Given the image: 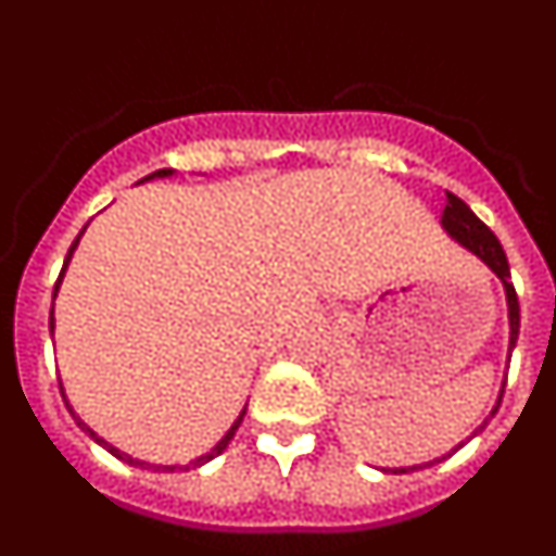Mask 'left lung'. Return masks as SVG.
I'll list each match as a JSON object with an SVG mask.
<instances>
[{
    "label": "left lung",
    "instance_id": "8db88e82",
    "mask_svg": "<svg viewBox=\"0 0 556 556\" xmlns=\"http://www.w3.org/2000/svg\"><path fill=\"white\" fill-rule=\"evenodd\" d=\"M443 228L448 230L451 236H454L456 242L465 244V248L470 250V253H476L481 258V262L488 264L490 269H493L495 275L501 278V283H504V289H507V306H509V351L515 348V342H518V328H520V306H518V294H515V287H513V275H509V262H507V253H504V248H501L498 236L493 233V230L488 228V225L481 223L479 217H476L473 211L468 208V203H462L456 194H451V191H445V211H443ZM501 404V397H498ZM498 404H495L493 415L498 412ZM490 415V417H493ZM488 417V420H490ZM488 420L479 426V429L473 431V437L479 434V431H484V426H488ZM470 440V437H468ZM465 445V443H462ZM456 451V448H454ZM445 459V456H443ZM440 462V459H434ZM420 465H415V468L409 470H417ZM406 468L395 470V473H409Z\"/></svg>",
    "mask_w": 556,
    "mask_h": 556
}]
</instances>
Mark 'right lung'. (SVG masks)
I'll return each mask as SVG.
<instances>
[{
    "mask_svg": "<svg viewBox=\"0 0 556 556\" xmlns=\"http://www.w3.org/2000/svg\"><path fill=\"white\" fill-rule=\"evenodd\" d=\"M166 175H172V169H159V172H152V175H147L144 180H152V178H166ZM80 236H83V230H80V233H77V239H75V242H72V248H68V253H66V262H63V269H61V275H58V281H55V292H52V294H58V287H61V278H63V273H66V264H68V258H72V253H75L77 242H80ZM52 328H55V320H52V312H49V331H52ZM61 395H63V387H61ZM63 401H66V397H63ZM66 406H68V404H66ZM68 412H72V409H68ZM72 417H75V420H77V426H80V429L86 431V434L91 437V440H94V443H100L102 448H108V451H111L113 456H116V459L127 462V465H139V468H152V470H180V468H184V465H172V468H164V465H150V462H139V459H132V456L122 454L119 448H113L111 443H105V440H102V437H97L94 431L88 429V426L83 424L80 417L75 415V412H72ZM242 417H244V412H242V415H239V420H236V424L230 426V429H228V434H225L223 440H219V443L214 445V448L208 451V454H203V456H200V459H194V462H191L189 468H200V465H205V462H208V459H214V456H219V454H223V451L228 448V443H230V440H233V434H236V429H239V424H242Z\"/></svg>",
    "mask_w": 556,
    "mask_h": 556,
    "instance_id": "1",
    "label": "right lung"
}]
</instances>
